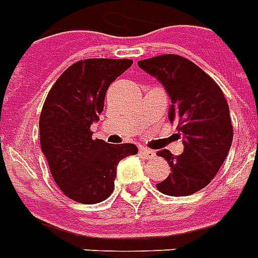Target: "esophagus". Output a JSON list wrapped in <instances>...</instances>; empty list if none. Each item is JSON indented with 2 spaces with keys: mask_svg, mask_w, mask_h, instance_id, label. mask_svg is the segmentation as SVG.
Returning <instances> with one entry per match:
<instances>
[{
  "mask_svg": "<svg viewBox=\"0 0 258 258\" xmlns=\"http://www.w3.org/2000/svg\"><path fill=\"white\" fill-rule=\"evenodd\" d=\"M140 154H142V157H144L146 159H151V158L155 157V151L148 150V148H140Z\"/></svg>",
  "mask_w": 258,
  "mask_h": 258,
  "instance_id": "obj_1",
  "label": "esophagus"
}]
</instances>
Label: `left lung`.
<instances>
[{"label": "left lung", "instance_id": "8db88e82", "mask_svg": "<svg viewBox=\"0 0 258 258\" xmlns=\"http://www.w3.org/2000/svg\"><path fill=\"white\" fill-rule=\"evenodd\" d=\"M139 67L155 77L172 100L169 121L184 135V151L161 150L170 173L157 184L159 192L187 197L206 187L217 174L232 144V123L223 90L204 70L178 54L140 60Z\"/></svg>", "mask_w": 258, "mask_h": 258}]
</instances>
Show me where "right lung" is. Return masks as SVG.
Instances as JSON below:
<instances>
[{
    "mask_svg": "<svg viewBox=\"0 0 258 258\" xmlns=\"http://www.w3.org/2000/svg\"><path fill=\"white\" fill-rule=\"evenodd\" d=\"M133 63L131 59H86L60 75L45 99L39 116L41 150L54 183L66 197L86 205L111 195L116 165L137 154L135 144H108L93 139L111 82Z\"/></svg>",
    "mask_w": 258,
    "mask_h": 258,
    "instance_id": "1",
    "label": "right lung"
}]
</instances>
